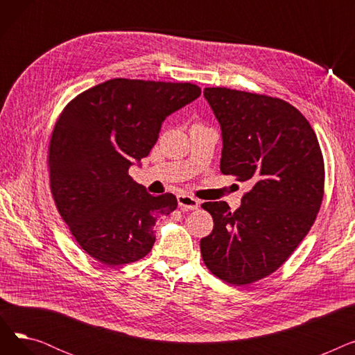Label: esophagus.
<instances>
[{
	"label": "esophagus",
	"mask_w": 355,
	"mask_h": 355,
	"mask_svg": "<svg viewBox=\"0 0 355 355\" xmlns=\"http://www.w3.org/2000/svg\"><path fill=\"white\" fill-rule=\"evenodd\" d=\"M177 201H178V206L182 210H197L200 206V201L197 198L187 194H180L177 197Z\"/></svg>",
	"instance_id": "34e87169"
}]
</instances>
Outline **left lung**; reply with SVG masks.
Wrapping results in <instances>:
<instances>
[{"label":"left lung","instance_id":"1","mask_svg":"<svg viewBox=\"0 0 355 355\" xmlns=\"http://www.w3.org/2000/svg\"><path fill=\"white\" fill-rule=\"evenodd\" d=\"M204 98L221 128L220 170L248 181L241 206L204 202L214 229L200 241L221 281L253 284L281 268L312 227L324 196V159L313 129L291 103L227 87Z\"/></svg>","mask_w":355,"mask_h":355}]
</instances>
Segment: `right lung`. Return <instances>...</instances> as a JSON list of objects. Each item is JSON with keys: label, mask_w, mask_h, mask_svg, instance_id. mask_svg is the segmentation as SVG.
<instances>
[{"label": "right lung", "mask_w": 355, "mask_h": 355, "mask_svg": "<svg viewBox=\"0 0 355 355\" xmlns=\"http://www.w3.org/2000/svg\"><path fill=\"white\" fill-rule=\"evenodd\" d=\"M200 95L193 83L112 79L63 109L49 145L51 194L73 237L101 263L146 256L157 218L177 209L175 196L146 193L128 170L151 151L165 118Z\"/></svg>", "instance_id": "add662e5"}]
</instances>
